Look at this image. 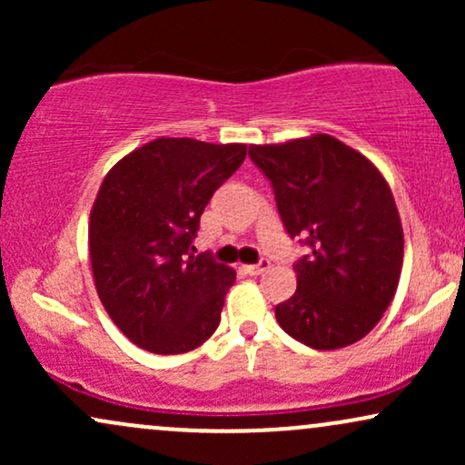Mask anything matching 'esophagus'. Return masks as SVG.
<instances>
[{"label":"esophagus","instance_id":"34e87169","mask_svg":"<svg viewBox=\"0 0 465 465\" xmlns=\"http://www.w3.org/2000/svg\"><path fill=\"white\" fill-rule=\"evenodd\" d=\"M269 266H271V262H269V260H260V262H258V264H247V266H242V269H244V271H247V273H249V275H262V273H264V271H266V269H269Z\"/></svg>","mask_w":465,"mask_h":465}]
</instances>
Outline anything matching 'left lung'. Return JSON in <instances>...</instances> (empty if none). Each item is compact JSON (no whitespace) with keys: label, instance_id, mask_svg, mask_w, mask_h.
Instances as JSON below:
<instances>
[{"label":"left lung","instance_id":"obj_1","mask_svg":"<svg viewBox=\"0 0 465 465\" xmlns=\"http://www.w3.org/2000/svg\"><path fill=\"white\" fill-rule=\"evenodd\" d=\"M249 157L273 185L286 232L311 249L295 264V295L275 306L277 323L312 350L356 343L382 319L402 273L391 188L365 154L325 133L251 143Z\"/></svg>","mask_w":465,"mask_h":465}]
</instances>
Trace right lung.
Returning <instances> with one entry per match:
<instances>
[{"label": "right lung", "instance_id": "add662e5", "mask_svg": "<svg viewBox=\"0 0 465 465\" xmlns=\"http://www.w3.org/2000/svg\"><path fill=\"white\" fill-rule=\"evenodd\" d=\"M247 143L159 137L106 173L89 216V258L104 311L137 348L183 354L221 323L236 271L196 253L201 214Z\"/></svg>", "mask_w": 465, "mask_h": 465}]
</instances>
